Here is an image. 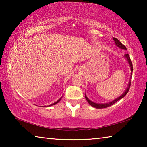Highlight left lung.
<instances>
[{
	"label": "left lung",
	"instance_id": "1",
	"mask_svg": "<svg viewBox=\"0 0 147 147\" xmlns=\"http://www.w3.org/2000/svg\"><path fill=\"white\" fill-rule=\"evenodd\" d=\"M113 39L114 41H115L116 45L117 46V47H119V48H121V49H124V50H127V49H126V47L125 46H124V45L122 44V43H121V42L118 40L117 39L115 38H113ZM124 57H125V58H126V59H127L128 63H129V65H130L131 71L133 72V65H132V63H131V59H130V56H129V55H128V54H124ZM131 74H132V73H131ZM130 85H131V80H130V82H129V84H128V86L127 89H126V90H125V91L124 92V93H123V94H122L121 96H119V97L117 98L116 99H115V100H113L112 102H109V103H106V104H97V103H94V102H93L91 101L88 97H87V96L86 95V94H85V97H86V100L88 101V102L89 104H90V105H91V106L94 107V108H107V107H109V106H111V105H113V104H115V102H117L120 100V99H121V98H123V97H124V96H125L126 95V94L128 93V92L129 91V89H130Z\"/></svg>",
	"mask_w": 147,
	"mask_h": 147
}]
</instances>
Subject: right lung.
Listing matches in <instances>:
<instances>
[{
  "mask_svg": "<svg viewBox=\"0 0 147 147\" xmlns=\"http://www.w3.org/2000/svg\"><path fill=\"white\" fill-rule=\"evenodd\" d=\"M60 100H61V98H59L58 100H57L56 102H54V103H53V104H50V105L49 106H53V105H54V104H57V103H58L59 101H60Z\"/></svg>",
  "mask_w": 147,
  "mask_h": 147,
  "instance_id": "add662e5",
  "label": "right lung"
}]
</instances>
